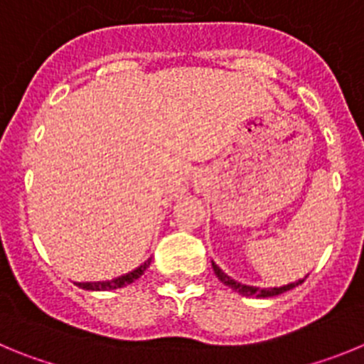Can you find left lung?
I'll return each mask as SVG.
<instances>
[{
	"instance_id": "obj_1",
	"label": "left lung",
	"mask_w": 364,
	"mask_h": 364,
	"mask_svg": "<svg viewBox=\"0 0 364 364\" xmlns=\"http://www.w3.org/2000/svg\"><path fill=\"white\" fill-rule=\"evenodd\" d=\"M211 264H213L215 275H217V277L220 279L222 284L230 286L231 290L239 291L240 295H246V297H273V295L284 294V291L291 290V288H295V286H299V284H301V282H304V279H301V281L291 282V284L281 286V288H266V290H260V288H255V286H246V284H242V282L233 281V279H231L230 275H226V273L222 272V269L218 268V266L215 264V262H211Z\"/></svg>"
}]
</instances>
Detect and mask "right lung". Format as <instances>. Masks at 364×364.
<instances>
[{
  "label": "right lung",
  "mask_w": 364,
  "mask_h": 364,
  "mask_svg": "<svg viewBox=\"0 0 364 364\" xmlns=\"http://www.w3.org/2000/svg\"><path fill=\"white\" fill-rule=\"evenodd\" d=\"M151 259L147 260V262H144L142 266H138L136 269H133V272L125 273V275H122V277L118 279H112V281H105V282H76V286H80L82 290H91V291H105V290H117V288H124V286L131 284V282L136 281L140 275H142L144 272L147 269V266H149Z\"/></svg>",
  "instance_id": "obj_1"
}]
</instances>
